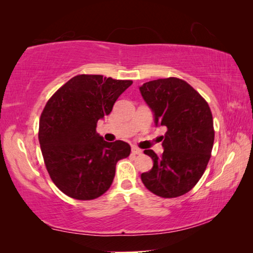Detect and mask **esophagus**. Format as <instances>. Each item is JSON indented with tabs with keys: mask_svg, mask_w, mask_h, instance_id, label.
Wrapping results in <instances>:
<instances>
[{
	"mask_svg": "<svg viewBox=\"0 0 253 253\" xmlns=\"http://www.w3.org/2000/svg\"><path fill=\"white\" fill-rule=\"evenodd\" d=\"M131 153L134 154V155H140V154L143 153L142 149L137 148V147H131Z\"/></svg>",
	"mask_w": 253,
	"mask_h": 253,
	"instance_id": "34e87169",
	"label": "esophagus"
}]
</instances>
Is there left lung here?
Here are the masks:
<instances>
[{
	"label": "left lung",
	"mask_w": 253,
	"mask_h": 253,
	"mask_svg": "<svg viewBox=\"0 0 253 253\" xmlns=\"http://www.w3.org/2000/svg\"><path fill=\"white\" fill-rule=\"evenodd\" d=\"M139 91L153 111L156 127L168 129L161 136L164 148L161 156L152 149L144 151L153 160V168L140 178L152 193L177 198L195 186L211 157V109L193 87L174 77L148 81Z\"/></svg>",
	"instance_id": "1"
}]
</instances>
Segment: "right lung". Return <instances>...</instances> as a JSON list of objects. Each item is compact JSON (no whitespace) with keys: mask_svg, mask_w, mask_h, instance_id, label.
Here are the masks:
<instances>
[{"mask_svg":"<svg viewBox=\"0 0 253 253\" xmlns=\"http://www.w3.org/2000/svg\"><path fill=\"white\" fill-rule=\"evenodd\" d=\"M131 84L79 75L46 102L40 118V147L51 179L66 195L83 201L99 198L114 181L117 162L129 156V145L106 142L96 127Z\"/></svg>","mask_w":253,"mask_h":253,"instance_id":"add662e5","label":"right lung"}]
</instances>
